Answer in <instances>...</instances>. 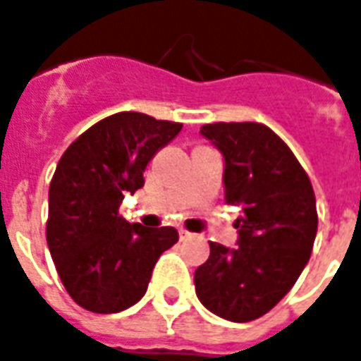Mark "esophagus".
I'll return each instance as SVG.
<instances>
[{"label":"esophagus","instance_id":"1","mask_svg":"<svg viewBox=\"0 0 361 361\" xmlns=\"http://www.w3.org/2000/svg\"><path fill=\"white\" fill-rule=\"evenodd\" d=\"M180 237H181V239H191L193 235L189 233V231H185V229H181V231H180Z\"/></svg>","mask_w":361,"mask_h":361}]
</instances>
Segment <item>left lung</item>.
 Here are the masks:
<instances>
[{
    "label": "left lung",
    "instance_id": "1",
    "mask_svg": "<svg viewBox=\"0 0 361 361\" xmlns=\"http://www.w3.org/2000/svg\"><path fill=\"white\" fill-rule=\"evenodd\" d=\"M224 157L228 204L243 207L235 220L237 247L210 241V256L195 271L202 306L228 322L268 314L308 264L317 233L316 195L289 147L258 122L204 124Z\"/></svg>",
    "mask_w": 361,
    "mask_h": 361
}]
</instances>
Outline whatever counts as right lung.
I'll use <instances>...</instances> for the list:
<instances>
[{
  "label": "right lung",
  "mask_w": 361,
  "mask_h": 361,
  "mask_svg": "<svg viewBox=\"0 0 361 361\" xmlns=\"http://www.w3.org/2000/svg\"><path fill=\"white\" fill-rule=\"evenodd\" d=\"M181 124L116 113L85 130L61 157L49 185L47 247L72 300L95 314L140 302L173 228H145L118 214L126 193L143 188L154 154Z\"/></svg>",
  "instance_id": "right-lung-1"
}]
</instances>
